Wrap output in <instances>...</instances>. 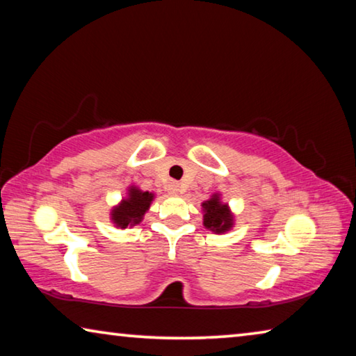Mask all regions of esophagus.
Masks as SVG:
<instances>
[{
    "mask_svg": "<svg viewBox=\"0 0 356 356\" xmlns=\"http://www.w3.org/2000/svg\"><path fill=\"white\" fill-rule=\"evenodd\" d=\"M168 191L171 193V195H179L180 193V184L179 182H171L168 185Z\"/></svg>",
    "mask_w": 356,
    "mask_h": 356,
    "instance_id": "obj_1",
    "label": "esophagus"
}]
</instances>
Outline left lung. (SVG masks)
Listing matches in <instances>:
<instances>
[{
	"instance_id": "left-lung-1",
	"label": "left lung",
	"mask_w": 356,
	"mask_h": 356,
	"mask_svg": "<svg viewBox=\"0 0 356 356\" xmlns=\"http://www.w3.org/2000/svg\"><path fill=\"white\" fill-rule=\"evenodd\" d=\"M204 207V226L216 234L226 232L232 227V215L229 212L227 204H221L218 195L210 197L202 204Z\"/></svg>"
}]
</instances>
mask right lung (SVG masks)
<instances>
[{
    "instance_id": "right-lung-1",
    "label": "right lung",
    "mask_w": 356,
    "mask_h": 356,
    "mask_svg": "<svg viewBox=\"0 0 356 356\" xmlns=\"http://www.w3.org/2000/svg\"><path fill=\"white\" fill-rule=\"evenodd\" d=\"M154 200V195L149 191H141L131 186L129 190V197L119 204L118 207L113 209L111 220L114 225L120 229L127 226L138 225L143 220V215L146 213L150 202Z\"/></svg>"
}]
</instances>
